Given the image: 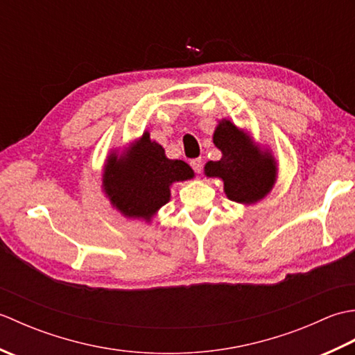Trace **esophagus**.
<instances>
[{"label": "esophagus", "instance_id": "34e87169", "mask_svg": "<svg viewBox=\"0 0 355 355\" xmlns=\"http://www.w3.org/2000/svg\"><path fill=\"white\" fill-rule=\"evenodd\" d=\"M191 166L195 172L200 173L202 169V160L201 158H193V160H191Z\"/></svg>", "mask_w": 355, "mask_h": 355}]
</instances>
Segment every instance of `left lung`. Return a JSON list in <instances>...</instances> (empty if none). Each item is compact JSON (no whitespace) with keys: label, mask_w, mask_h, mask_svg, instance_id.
<instances>
[{"label":"left lung","mask_w":355,"mask_h":355,"mask_svg":"<svg viewBox=\"0 0 355 355\" xmlns=\"http://www.w3.org/2000/svg\"><path fill=\"white\" fill-rule=\"evenodd\" d=\"M214 143L223 157L218 162H207L205 173L223 180L229 200L254 205L267 197L276 182L275 157L267 149L256 146L250 135L227 119L215 128Z\"/></svg>","instance_id":"left-lung-1"}]
</instances>
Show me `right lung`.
Wrapping results in <instances>:
<instances>
[{
	"label": "right lung",
	"instance_id": "obj_1",
	"mask_svg": "<svg viewBox=\"0 0 355 355\" xmlns=\"http://www.w3.org/2000/svg\"><path fill=\"white\" fill-rule=\"evenodd\" d=\"M193 178L191 166L169 160L164 149L143 132L123 154L111 153L103 168L102 187L111 205L126 218L150 221L171 198V186Z\"/></svg>",
	"mask_w": 355,
	"mask_h": 355
}]
</instances>
